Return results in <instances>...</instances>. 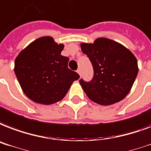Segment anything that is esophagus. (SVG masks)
Listing matches in <instances>:
<instances>
[{"label":"esophagus","instance_id":"esophagus-1","mask_svg":"<svg viewBox=\"0 0 151 151\" xmlns=\"http://www.w3.org/2000/svg\"><path fill=\"white\" fill-rule=\"evenodd\" d=\"M77 72H78V73L79 74V75H81V69L79 68V69H78V70H77Z\"/></svg>","mask_w":151,"mask_h":151}]
</instances>
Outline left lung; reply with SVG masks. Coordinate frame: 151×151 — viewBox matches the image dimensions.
Segmentation results:
<instances>
[{"mask_svg": "<svg viewBox=\"0 0 151 151\" xmlns=\"http://www.w3.org/2000/svg\"><path fill=\"white\" fill-rule=\"evenodd\" d=\"M81 48L93 67V78L79 81L91 101L110 105L125 98L137 77L136 58L127 48L107 38H98L93 43H81Z\"/></svg>", "mask_w": 151, "mask_h": 151, "instance_id": "8db88e82", "label": "left lung"}]
</instances>
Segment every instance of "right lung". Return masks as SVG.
<instances>
[{"label": "right lung", "instance_id": "1", "mask_svg": "<svg viewBox=\"0 0 151 151\" xmlns=\"http://www.w3.org/2000/svg\"><path fill=\"white\" fill-rule=\"evenodd\" d=\"M63 44L50 36L39 38L19 53L15 74L24 94L36 103L52 104L67 93L80 76L68 68L69 58L61 55Z\"/></svg>", "mask_w": 151, "mask_h": 151}]
</instances>
